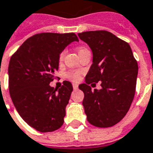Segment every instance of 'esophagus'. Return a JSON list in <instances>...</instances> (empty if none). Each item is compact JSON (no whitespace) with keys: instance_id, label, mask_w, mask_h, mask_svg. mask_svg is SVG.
Here are the masks:
<instances>
[{"instance_id":"obj_1","label":"esophagus","mask_w":153,"mask_h":153,"mask_svg":"<svg viewBox=\"0 0 153 153\" xmlns=\"http://www.w3.org/2000/svg\"><path fill=\"white\" fill-rule=\"evenodd\" d=\"M78 88H79V86H78V84H76V83H73V88L74 89V90H76V89H78Z\"/></svg>"}]
</instances>
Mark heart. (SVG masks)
<instances>
[{
	"label": "heart",
	"mask_w": 153,
	"mask_h": 153,
	"mask_svg": "<svg viewBox=\"0 0 153 153\" xmlns=\"http://www.w3.org/2000/svg\"><path fill=\"white\" fill-rule=\"evenodd\" d=\"M77 50H78V53L79 54H82V53H84L85 51L88 50V48L84 47V46H80L79 48H77ZM65 51L63 50L61 52V53L59 55V62H62L63 58H64V55H65ZM80 72L79 71H74V70H71V71H68L65 72V77L66 79H68L69 80H71V81H73V82H78L80 78Z\"/></svg>",
	"instance_id": "obj_1"
}]
</instances>
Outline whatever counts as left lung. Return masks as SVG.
I'll return each instance as SVG.
<instances>
[{
  "instance_id": "8db88e82",
  "label": "left lung",
  "mask_w": 153,
  "mask_h": 153,
  "mask_svg": "<svg viewBox=\"0 0 153 153\" xmlns=\"http://www.w3.org/2000/svg\"><path fill=\"white\" fill-rule=\"evenodd\" d=\"M93 53L85 83L82 105L87 119L97 127H110L125 117L134 97L138 63L127 42L107 30L79 33ZM102 81L101 89L91 91V83ZM96 84V83H94Z\"/></svg>"
}]
</instances>
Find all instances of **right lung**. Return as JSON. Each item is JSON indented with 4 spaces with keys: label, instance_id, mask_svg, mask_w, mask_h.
Returning a JSON list of instances; mask_svg holds the SVG:
<instances>
[{
    "label": "right lung",
    "instance_id": "1",
    "mask_svg": "<svg viewBox=\"0 0 153 153\" xmlns=\"http://www.w3.org/2000/svg\"><path fill=\"white\" fill-rule=\"evenodd\" d=\"M73 41H79L74 33L36 34L10 58L8 72L12 101L22 119L40 132L56 131L64 123L73 87L69 81L62 82L59 89L49 83L56 79L61 52Z\"/></svg>",
    "mask_w": 153,
    "mask_h": 153
}]
</instances>
